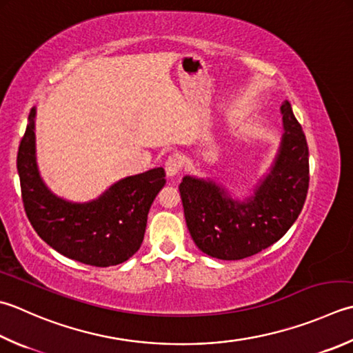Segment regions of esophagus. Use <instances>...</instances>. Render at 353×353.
I'll return each mask as SVG.
<instances>
[{"mask_svg": "<svg viewBox=\"0 0 353 353\" xmlns=\"http://www.w3.org/2000/svg\"><path fill=\"white\" fill-rule=\"evenodd\" d=\"M181 170H182L181 157L172 154L167 159V161H165V171H167L168 176H176Z\"/></svg>", "mask_w": 353, "mask_h": 353, "instance_id": "esophagus-1", "label": "esophagus"}]
</instances>
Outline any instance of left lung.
Masks as SVG:
<instances>
[{
  "instance_id": "8db88e82",
  "label": "left lung",
  "mask_w": 353,
  "mask_h": 353,
  "mask_svg": "<svg viewBox=\"0 0 353 353\" xmlns=\"http://www.w3.org/2000/svg\"><path fill=\"white\" fill-rule=\"evenodd\" d=\"M281 114L280 153L254 197L237 202L214 182L190 176L179 185L186 226L210 257H251L280 240L300 216L309 188L307 142L288 101L281 103Z\"/></svg>"
}]
</instances>
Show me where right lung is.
<instances>
[{
	"label": "right lung",
	"mask_w": 353,
	"mask_h": 353,
	"mask_svg": "<svg viewBox=\"0 0 353 353\" xmlns=\"http://www.w3.org/2000/svg\"><path fill=\"white\" fill-rule=\"evenodd\" d=\"M34 114L32 108L17 156L21 197L33 230L54 251L79 263L98 268L123 263L142 245L150 206L165 185L163 168L122 179L93 202H65L39 177Z\"/></svg>",
	"instance_id": "add662e5"
}]
</instances>
